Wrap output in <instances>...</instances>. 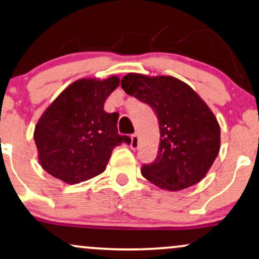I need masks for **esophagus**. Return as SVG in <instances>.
Masks as SVG:
<instances>
[{
    "label": "esophagus",
    "instance_id": "obj_1",
    "mask_svg": "<svg viewBox=\"0 0 259 259\" xmlns=\"http://www.w3.org/2000/svg\"><path fill=\"white\" fill-rule=\"evenodd\" d=\"M130 147L133 149H136L139 147V136L138 134H134L132 135V142H130Z\"/></svg>",
    "mask_w": 259,
    "mask_h": 259
}]
</instances>
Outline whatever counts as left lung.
<instances>
[{
  "instance_id": "1",
  "label": "left lung",
  "mask_w": 259,
  "mask_h": 259,
  "mask_svg": "<svg viewBox=\"0 0 259 259\" xmlns=\"http://www.w3.org/2000/svg\"><path fill=\"white\" fill-rule=\"evenodd\" d=\"M121 88L149 105L159 121L160 142L153 163L141 174L166 191L202 180L220 152L221 129L212 111L188 84L171 76L127 73Z\"/></svg>"
}]
</instances>
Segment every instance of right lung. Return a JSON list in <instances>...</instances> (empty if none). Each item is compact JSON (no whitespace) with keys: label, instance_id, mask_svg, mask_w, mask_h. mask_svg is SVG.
<instances>
[{"label":"right lung","instance_id":"obj_1","mask_svg":"<svg viewBox=\"0 0 259 259\" xmlns=\"http://www.w3.org/2000/svg\"><path fill=\"white\" fill-rule=\"evenodd\" d=\"M118 85L117 76L78 79L47 108L33 133L47 172L68 185L84 182L104 172L116 146L130 143L129 136L118 134L119 114L104 110Z\"/></svg>","mask_w":259,"mask_h":259}]
</instances>
